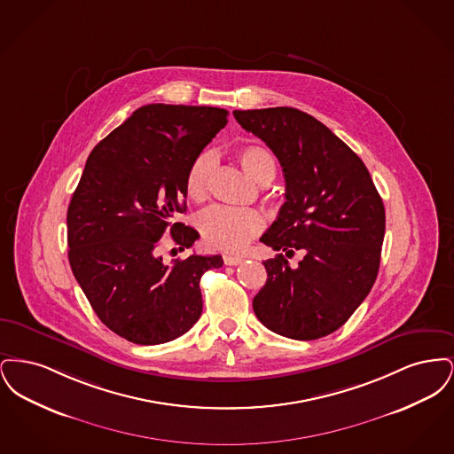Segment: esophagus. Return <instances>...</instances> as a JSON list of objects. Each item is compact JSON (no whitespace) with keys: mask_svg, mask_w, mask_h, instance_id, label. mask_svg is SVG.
Listing matches in <instances>:
<instances>
[{"mask_svg":"<svg viewBox=\"0 0 454 454\" xmlns=\"http://www.w3.org/2000/svg\"><path fill=\"white\" fill-rule=\"evenodd\" d=\"M223 260H224V263H226V265H238V263H241V262H243V257H238V255H228V254H226V255L223 257Z\"/></svg>","mask_w":454,"mask_h":454,"instance_id":"obj_1","label":"esophagus"}]
</instances>
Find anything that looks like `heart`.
Returning a JSON list of instances; mask_svg holds the SVG:
<instances>
[{"label": "heart", "mask_w": 454, "mask_h": 454, "mask_svg": "<svg viewBox=\"0 0 454 454\" xmlns=\"http://www.w3.org/2000/svg\"><path fill=\"white\" fill-rule=\"evenodd\" d=\"M235 158L241 170L260 185L272 182L278 173L276 158L265 146L245 145L238 148ZM215 163L211 152L200 153L191 163L185 173V194L192 202L199 204L207 199ZM197 228L206 245L224 252H239L262 231L263 217L255 209L215 206L199 215Z\"/></svg>", "instance_id": "1"}]
</instances>
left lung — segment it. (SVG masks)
Returning a JSON list of instances; mask_svg holds the SVG:
<instances>
[{
	"mask_svg": "<svg viewBox=\"0 0 454 454\" xmlns=\"http://www.w3.org/2000/svg\"><path fill=\"white\" fill-rule=\"evenodd\" d=\"M281 163L286 202L260 241L282 254L265 260L267 282L254 311L269 330L315 340L340 328L376 281L385 206L363 160L309 114L293 107L235 110ZM302 249L291 270L283 252Z\"/></svg>",
	"mask_w": 454,
	"mask_h": 454,
	"instance_id": "8db88e82",
	"label": "left lung"
}]
</instances>
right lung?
I'll return each instance as SVG.
<instances>
[{"instance_id": "right-lung-1", "label": "right lung", "mask_w": 454, "mask_h": 454, "mask_svg": "<svg viewBox=\"0 0 454 454\" xmlns=\"http://www.w3.org/2000/svg\"><path fill=\"white\" fill-rule=\"evenodd\" d=\"M226 122L224 108L152 104L88 156L67 207V259L102 324L132 344L170 342L200 318L199 282L221 255L167 265L160 245L172 235L185 250L199 238L176 221L187 209L185 173Z\"/></svg>"}]
</instances>
